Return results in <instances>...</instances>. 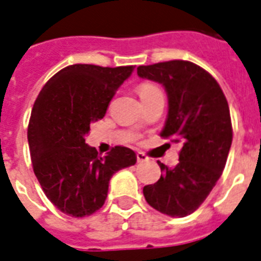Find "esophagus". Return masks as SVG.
I'll list each match as a JSON object with an SVG mask.
<instances>
[{
    "label": "esophagus",
    "mask_w": 261,
    "mask_h": 261,
    "mask_svg": "<svg viewBox=\"0 0 261 261\" xmlns=\"http://www.w3.org/2000/svg\"><path fill=\"white\" fill-rule=\"evenodd\" d=\"M147 160H149V158L146 156V154H143V152H137V161L139 162V164H142V162H146Z\"/></svg>",
    "instance_id": "obj_1"
}]
</instances>
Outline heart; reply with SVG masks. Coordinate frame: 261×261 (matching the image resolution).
Returning <instances> with one entry per match:
<instances>
[{
    "label": "heart",
    "mask_w": 261,
    "mask_h": 261,
    "mask_svg": "<svg viewBox=\"0 0 261 261\" xmlns=\"http://www.w3.org/2000/svg\"><path fill=\"white\" fill-rule=\"evenodd\" d=\"M138 94L141 96L142 101L147 100L150 97L155 96V95L162 94V91L156 84L154 83H142L141 86L138 87Z\"/></svg>",
    "instance_id": "1"
}]
</instances>
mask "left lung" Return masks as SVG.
Here are the masks:
<instances>
[{
  "label": "left lung",
  "instance_id": "1",
  "mask_svg": "<svg viewBox=\"0 0 261 261\" xmlns=\"http://www.w3.org/2000/svg\"><path fill=\"white\" fill-rule=\"evenodd\" d=\"M138 76L165 87L169 112L161 137L181 143L179 162H158L161 178L143 188L150 206L185 217L205 201L221 177L232 145L229 106L216 79L192 61L139 65Z\"/></svg>",
  "mask_w": 261,
  "mask_h": 261
}]
</instances>
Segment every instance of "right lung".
<instances>
[{"label": "right lung", "mask_w": 261, "mask_h": 261, "mask_svg": "<svg viewBox=\"0 0 261 261\" xmlns=\"http://www.w3.org/2000/svg\"><path fill=\"white\" fill-rule=\"evenodd\" d=\"M133 71L134 65H68L36 99L28 126L32 166L48 200L65 215L86 217L99 211L112 175L137 162L128 147L115 146L100 156L86 143L90 124L106 115Z\"/></svg>", "instance_id": "obj_1"}]
</instances>
